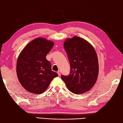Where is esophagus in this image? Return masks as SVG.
Returning a JSON list of instances; mask_svg holds the SVG:
<instances>
[{
    "label": "esophagus",
    "mask_w": 123,
    "mask_h": 123,
    "mask_svg": "<svg viewBox=\"0 0 123 123\" xmlns=\"http://www.w3.org/2000/svg\"><path fill=\"white\" fill-rule=\"evenodd\" d=\"M57 74H58L59 76L61 75V72H60V71H58L57 72Z\"/></svg>",
    "instance_id": "obj_1"
}]
</instances>
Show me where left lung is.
Masks as SVG:
<instances>
[{"instance_id": "8db88e82", "label": "left lung", "mask_w": 123, "mask_h": 123, "mask_svg": "<svg viewBox=\"0 0 123 123\" xmlns=\"http://www.w3.org/2000/svg\"><path fill=\"white\" fill-rule=\"evenodd\" d=\"M64 48L70 62V73L62 75L69 90L74 94H82L90 90L98 79V56L91 44L78 36L67 39Z\"/></svg>"}]
</instances>
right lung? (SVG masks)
Here are the masks:
<instances>
[{
  "label": "right lung",
  "mask_w": 123,
  "mask_h": 123,
  "mask_svg": "<svg viewBox=\"0 0 123 123\" xmlns=\"http://www.w3.org/2000/svg\"><path fill=\"white\" fill-rule=\"evenodd\" d=\"M53 46L52 41L37 38L24 48L18 57V79L22 86L32 93H43L54 78L58 76L52 71L51 62L46 57Z\"/></svg>",
  "instance_id": "1"
}]
</instances>
